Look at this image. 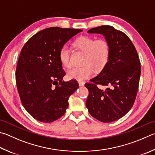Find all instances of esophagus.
<instances>
[{"label":"esophagus","instance_id":"34e87169","mask_svg":"<svg viewBox=\"0 0 155 155\" xmlns=\"http://www.w3.org/2000/svg\"><path fill=\"white\" fill-rule=\"evenodd\" d=\"M78 85H79V86H84V85H85V82H83V81H78Z\"/></svg>","mask_w":155,"mask_h":155}]
</instances>
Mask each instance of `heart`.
I'll list each match as a JSON object with an SVG mask.
<instances>
[{
	"instance_id": "b5f03b06",
	"label": "heart",
	"mask_w": 155,
	"mask_h": 155,
	"mask_svg": "<svg viewBox=\"0 0 155 155\" xmlns=\"http://www.w3.org/2000/svg\"><path fill=\"white\" fill-rule=\"evenodd\" d=\"M73 45L78 51L84 54L82 64L78 68H72L67 72L70 79L83 81L100 72L108 64L110 55V46L106 39L95 40L90 36H83L76 39ZM59 59L62 66L70 68L71 66V53L70 47L64 45L59 51Z\"/></svg>"
}]
</instances>
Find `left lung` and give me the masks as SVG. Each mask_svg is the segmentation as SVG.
Returning <instances> with one entry per match:
<instances>
[{"mask_svg":"<svg viewBox=\"0 0 155 155\" xmlns=\"http://www.w3.org/2000/svg\"><path fill=\"white\" fill-rule=\"evenodd\" d=\"M87 32L104 36L110 46V55L105 68L91 83H85L89 90L86 106L100 121H115L127 113L136 100L141 74L138 55L130 38L112 26H98ZM99 84L109 87L100 90Z\"/></svg>","mask_w":155,"mask_h":155,"instance_id":"8db88e82","label":"left lung"}]
</instances>
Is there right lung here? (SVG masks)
I'll return each instance as SVG.
<instances>
[{"label": "right lung", "instance_id": "add662e5", "mask_svg": "<svg viewBox=\"0 0 155 155\" xmlns=\"http://www.w3.org/2000/svg\"><path fill=\"white\" fill-rule=\"evenodd\" d=\"M80 29L51 27L32 36L22 48L15 72L22 105L35 119L51 123L60 119L68 98L78 88L76 80L62 81L66 72L59 51Z\"/></svg>", "mask_w": 155, "mask_h": 155}]
</instances>
